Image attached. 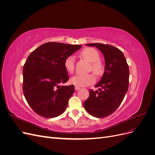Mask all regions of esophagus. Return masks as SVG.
<instances>
[{
	"mask_svg": "<svg viewBox=\"0 0 155 155\" xmlns=\"http://www.w3.org/2000/svg\"><path fill=\"white\" fill-rule=\"evenodd\" d=\"M79 89H80V87H78V86H75V90L78 91V90H79Z\"/></svg>",
	"mask_w": 155,
	"mask_h": 155,
	"instance_id": "obj_1",
	"label": "esophagus"
}]
</instances>
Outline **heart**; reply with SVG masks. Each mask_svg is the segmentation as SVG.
I'll return each mask as SVG.
<instances>
[{
    "label": "heart",
    "instance_id": "b5f03b06",
    "mask_svg": "<svg viewBox=\"0 0 155 155\" xmlns=\"http://www.w3.org/2000/svg\"><path fill=\"white\" fill-rule=\"evenodd\" d=\"M81 55L87 59L88 61L92 63V70L96 74H100L103 71V66L99 59L100 58V54L94 48H87L81 51ZM64 67L67 70L72 73L75 68V58L70 55L64 60ZM96 81L94 76L92 74L87 75H76L73 76L70 81L73 85L78 87H86L92 85Z\"/></svg>",
    "mask_w": 155,
    "mask_h": 155
}]
</instances>
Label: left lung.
Returning <instances> with one entry per match:
<instances>
[{"label":"left lung","instance_id":"obj_1","mask_svg":"<svg viewBox=\"0 0 155 155\" xmlns=\"http://www.w3.org/2000/svg\"><path fill=\"white\" fill-rule=\"evenodd\" d=\"M94 46L104 54L105 70L95 87L89 91V97L83 106L89 114L104 118L118 109L128 91L129 70L122 51L111 45L101 43L87 44Z\"/></svg>","mask_w":155,"mask_h":155}]
</instances>
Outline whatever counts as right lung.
Masks as SVG:
<instances>
[{"label":"right lung","instance_id":"add662e5","mask_svg":"<svg viewBox=\"0 0 155 155\" xmlns=\"http://www.w3.org/2000/svg\"><path fill=\"white\" fill-rule=\"evenodd\" d=\"M81 45L55 42L39 46L23 67V93L31 109L45 118H55L66 110L74 86H61L68 81L64 60Z\"/></svg>","mask_w":155,"mask_h":155}]
</instances>
